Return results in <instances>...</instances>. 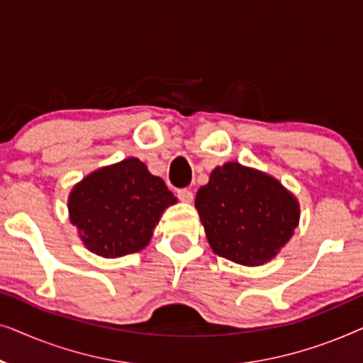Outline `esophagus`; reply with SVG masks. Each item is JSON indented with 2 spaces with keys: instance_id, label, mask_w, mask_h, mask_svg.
Returning a JSON list of instances; mask_svg holds the SVG:
<instances>
[{
  "instance_id": "34e87169",
  "label": "esophagus",
  "mask_w": 363,
  "mask_h": 363,
  "mask_svg": "<svg viewBox=\"0 0 363 363\" xmlns=\"http://www.w3.org/2000/svg\"><path fill=\"white\" fill-rule=\"evenodd\" d=\"M177 195H178V198H180L182 201H185V203H191L193 201V191L188 190V188H182V190H178Z\"/></svg>"
}]
</instances>
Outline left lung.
I'll list each match as a JSON object with an SVG mask.
<instances>
[{"label":"left lung","mask_w":363,"mask_h":363,"mask_svg":"<svg viewBox=\"0 0 363 363\" xmlns=\"http://www.w3.org/2000/svg\"><path fill=\"white\" fill-rule=\"evenodd\" d=\"M195 206L215 255L242 266L276 257L299 225V201L281 182L228 162L211 172Z\"/></svg>","instance_id":"left-lung-1"}]
</instances>
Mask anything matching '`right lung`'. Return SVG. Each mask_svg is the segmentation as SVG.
I'll return each instance as SVG.
<instances>
[{
  "label": "right lung",
  "mask_w": 363,
  "mask_h": 363,
  "mask_svg": "<svg viewBox=\"0 0 363 363\" xmlns=\"http://www.w3.org/2000/svg\"><path fill=\"white\" fill-rule=\"evenodd\" d=\"M177 198L138 158L102 167L82 178L69 195L71 223L89 251L102 257L138 252Z\"/></svg>",
  "instance_id": "right-lung-1"
}]
</instances>
